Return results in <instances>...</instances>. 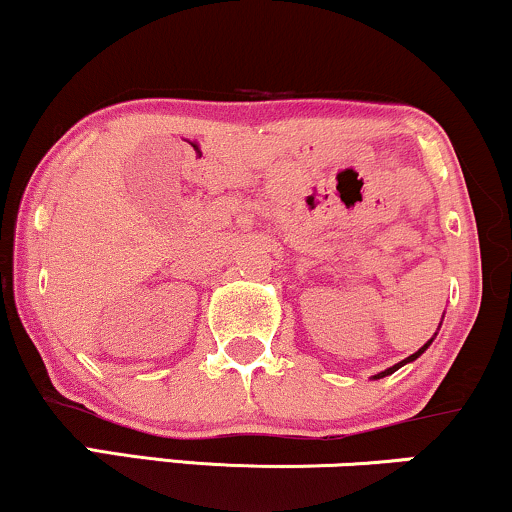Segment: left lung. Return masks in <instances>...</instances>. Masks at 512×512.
<instances>
[{
	"label": "left lung",
	"instance_id": "left-lung-1",
	"mask_svg": "<svg viewBox=\"0 0 512 512\" xmlns=\"http://www.w3.org/2000/svg\"><path fill=\"white\" fill-rule=\"evenodd\" d=\"M440 325H443V320H440ZM440 325H438V330H440ZM436 334H438V332H436ZM436 334H433V337H431V339H428V342H426L424 346H421V349H419V351H414V354H411V356H407V358H404V361H399V363H395V366H390V368L380 370V373H378V375H373V380H380V378H385V375H392V373H395V370H399V368H402V366H407V363H411V361H416V358H419L421 354H424V351L428 349V346H431V344H433V339H436Z\"/></svg>",
	"mask_w": 512,
	"mask_h": 512
}]
</instances>
